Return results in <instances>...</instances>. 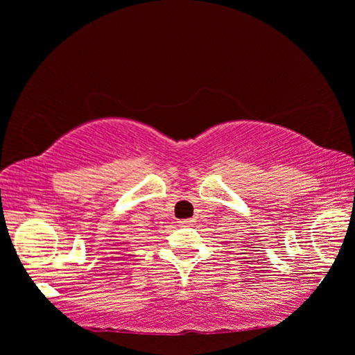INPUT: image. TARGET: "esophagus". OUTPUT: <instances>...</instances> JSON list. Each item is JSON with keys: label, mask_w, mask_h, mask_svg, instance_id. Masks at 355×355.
Wrapping results in <instances>:
<instances>
[{"label": "esophagus", "mask_w": 355, "mask_h": 355, "mask_svg": "<svg viewBox=\"0 0 355 355\" xmlns=\"http://www.w3.org/2000/svg\"><path fill=\"white\" fill-rule=\"evenodd\" d=\"M179 223H181V226H191L193 225V220L192 218H189V220H181Z\"/></svg>", "instance_id": "obj_1"}]
</instances>
